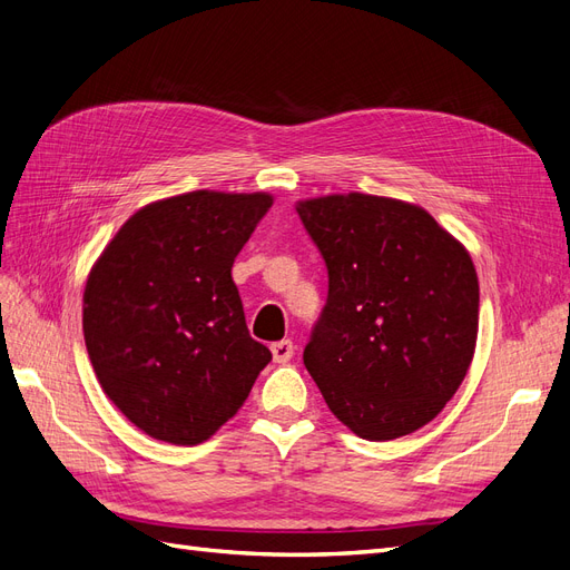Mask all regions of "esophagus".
<instances>
[{"instance_id":"obj_1","label":"esophagus","mask_w":570,"mask_h":570,"mask_svg":"<svg viewBox=\"0 0 570 570\" xmlns=\"http://www.w3.org/2000/svg\"><path fill=\"white\" fill-rule=\"evenodd\" d=\"M271 352H273L275 364H287V361L292 358V354H295V344H292V340L273 342L271 344Z\"/></svg>"}]
</instances>
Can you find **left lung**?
I'll list each match as a JSON object with an SVG mask.
<instances>
[{
	"instance_id": "obj_1",
	"label": "left lung",
	"mask_w": 570,
	"mask_h": 570,
	"mask_svg": "<svg viewBox=\"0 0 570 570\" xmlns=\"http://www.w3.org/2000/svg\"><path fill=\"white\" fill-rule=\"evenodd\" d=\"M327 266L304 350L323 400L354 435L385 442L433 421L473 361L471 254L416 204L375 195L297 202Z\"/></svg>"
}]
</instances>
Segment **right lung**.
Masks as SVG:
<instances>
[{
	"label": "right lung",
	"mask_w": 570,
	"mask_h": 570,
	"mask_svg": "<svg viewBox=\"0 0 570 570\" xmlns=\"http://www.w3.org/2000/svg\"><path fill=\"white\" fill-rule=\"evenodd\" d=\"M271 204L266 193L216 189L151 202L95 262L85 347L101 390L149 438L209 440L271 361L247 331L230 275Z\"/></svg>",
	"instance_id": "right-lung-1"
}]
</instances>
